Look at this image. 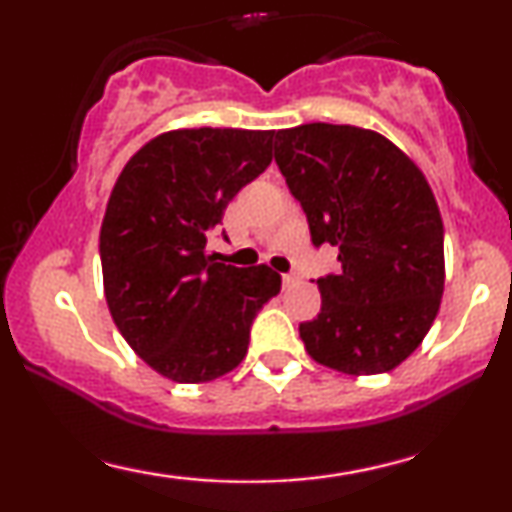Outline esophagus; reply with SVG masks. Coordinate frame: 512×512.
I'll list each match as a JSON object with an SVG mask.
<instances>
[{"instance_id":"obj_1","label":"esophagus","mask_w":512,"mask_h":512,"mask_svg":"<svg viewBox=\"0 0 512 512\" xmlns=\"http://www.w3.org/2000/svg\"><path fill=\"white\" fill-rule=\"evenodd\" d=\"M281 281H284V286H291L296 281V274H281Z\"/></svg>"}]
</instances>
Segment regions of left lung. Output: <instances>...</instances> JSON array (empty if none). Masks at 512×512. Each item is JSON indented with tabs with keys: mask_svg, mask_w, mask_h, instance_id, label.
I'll return each instance as SVG.
<instances>
[{
	"mask_svg": "<svg viewBox=\"0 0 512 512\" xmlns=\"http://www.w3.org/2000/svg\"><path fill=\"white\" fill-rule=\"evenodd\" d=\"M274 158L313 245L342 262L317 279L305 351L346 375L387 373L424 342L443 298V219L424 173L383 134L327 122L279 129Z\"/></svg>",
	"mask_w": 512,
	"mask_h": 512,
	"instance_id": "left-lung-1",
	"label": "left lung"
}]
</instances>
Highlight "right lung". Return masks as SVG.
Segmentation results:
<instances>
[{"instance_id":"right-lung-1","label":"right lung","mask_w":512,"mask_h":512,"mask_svg":"<svg viewBox=\"0 0 512 512\" xmlns=\"http://www.w3.org/2000/svg\"><path fill=\"white\" fill-rule=\"evenodd\" d=\"M274 132L173 129L127 161L101 226L103 289L134 354L175 383H209L248 354L255 315L281 289L267 264L207 255L228 202L272 163Z\"/></svg>"}]
</instances>
